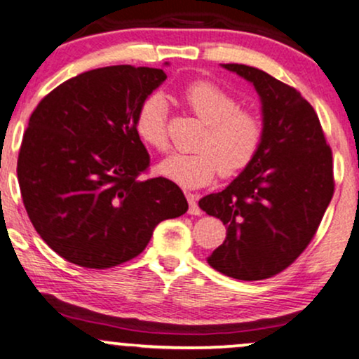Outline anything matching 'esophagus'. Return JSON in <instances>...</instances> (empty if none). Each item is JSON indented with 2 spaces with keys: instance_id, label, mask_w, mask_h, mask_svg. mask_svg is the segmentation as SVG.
I'll return each mask as SVG.
<instances>
[{
  "instance_id": "esophagus-1",
  "label": "esophagus",
  "mask_w": 359,
  "mask_h": 359,
  "mask_svg": "<svg viewBox=\"0 0 359 359\" xmlns=\"http://www.w3.org/2000/svg\"><path fill=\"white\" fill-rule=\"evenodd\" d=\"M187 199H189V214H192V216H201L203 211H201V208L197 205L196 196H194V194H187Z\"/></svg>"
}]
</instances>
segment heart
Instances as JSON below:
<instances>
[{
	"mask_svg": "<svg viewBox=\"0 0 359 359\" xmlns=\"http://www.w3.org/2000/svg\"><path fill=\"white\" fill-rule=\"evenodd\" d=\"M184 104L205 125L197 154H174L156 165V174L182 187H203L216 177H233L251 165L263 138L262 118L240 108L231 93L211 81H196L182 90ZM135 131L147 147L165 151L167 104L151 94L135 114Z\"/></svg>",
	"mask_w": 359,
	"mask_h": 359,
	"instance_id": "b5f03b06",
	"label": "heart"
}]
</instances>
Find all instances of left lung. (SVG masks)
Returning a JSON list of instances; mask_svg holds the SVG:
<instances>
[{
    "label": "left lung",
    "instance_id": "1",
    "mask_svg": "<svg viewBox=\"0 0 359 359\" xmlns=\"http://www.w3.org/2000/svg\"><path fill=\"white\" fill-rule=\"evenodd\" d=\"M255 86L263 138L250 167L199 208L226 224L208 263L238 280L270 278L300 257L334 194L332 151L314 108L295 88L243 64H222Z\"/></svg>",
    "mask_w": 359,
    "mask_h": 359
}]
</instances>
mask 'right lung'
Returning <instances> with one entry per match:
<instances>
[{
    "label": "right lung",
    "mask_w": 359,
    "mask_h": 359,
    "mask_svg": "<svg viewBox=\"0 0 359 359\" xmlns=\"http://www.w3.org/2000/svg\"><path fill=\"white\" fill-rule=\"evenodd\" d=\"M162 69L111 65L62 82L32 113L18 154L20 191L50 248L86 269L138 257L155 226L187 212L180 187L143 179L150 155L135 114Z\"/></svg>",
    "instance_id": "right-lung-1"
}]
</instances>
